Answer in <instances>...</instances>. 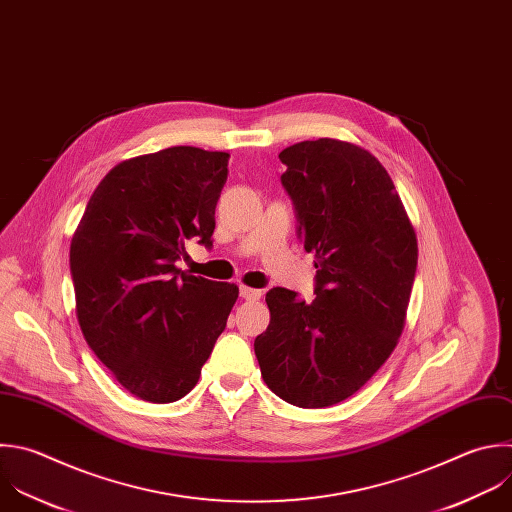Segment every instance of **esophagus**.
Returning a JSON list of instances; mask_svg holds the SVG:
<instances>
[{
	"instance_id": "obj_1",
	"label": "esophagus",
	"mask_w": 512,
	"mask_h": 512,
	"mask_svg": "<svg viewBox=\"0 0 512 512\" xmlns=\"http://www.w3.org/2000/svg\"><path fill=\"white\" fill-rule=\"evenodd\" d=\"M239 293H241V297L247 299V301H257V299H261V289H253V287H247V285H241V287H239Z\"/></svg>"
}]
</instances>
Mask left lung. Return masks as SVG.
I'll return each mask as SVG.
<instances>
[{
	"mask_svg": "<svg viewBox=\"0 0 512 512\" xmlns=\"http://www.w3.org/2000/svg\"><path fill=\"white\" fill-rule=\"evenodd\" d=\"M315 297L273 287L255 356L269 390L299 408L354 396L390 358L404 329L418 241L380 160L352 142L303 140L279 152Z\"/></svg>",
	"mask_w": 512,
	"mask_h": 512,
	"instance_id": "8db88e82",
	"label": "left lung"
}]
</instances>
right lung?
I'll use <instances>...</instances> for the list:
<instances>
[{
  "mask_svg": "<svg viewBox=\"0 0 512 512\" xmlns=\"http://www.w3.org/2000/svg\"><path fill=\"white\" fill-rule=\"evenodd\" d=\"M227 152L170 146L116 164L92 193L70 245L86 344L118 384L152 404L199 382L239 297L235 283L177 267L187 241L213 245Z\"/></svg>",
  "mask_w": 512,
  "mask_h": 512,
  "instance_id": "obj_1",
  "label": "right lung"
}]
</instances>
